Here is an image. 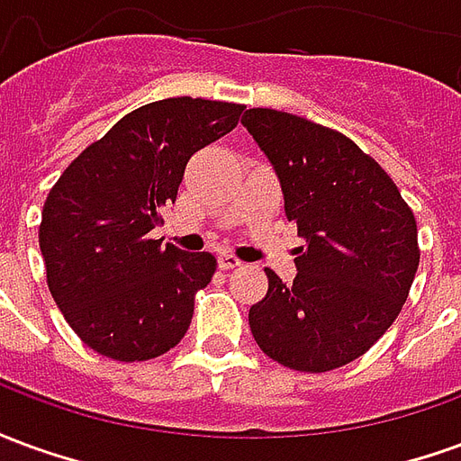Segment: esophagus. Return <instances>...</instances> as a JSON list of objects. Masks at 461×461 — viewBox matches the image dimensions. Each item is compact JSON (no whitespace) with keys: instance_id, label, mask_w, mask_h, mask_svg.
<instances>
[{"instance_id":"esophagus-1","label":"esophagus","mask_w":461,"mask_h":461,"mask_svg":"<svg viewBox=\"0 0 461 461\" xmlns=\"http://www.w3.org/2000/svg\"><path fill=\"white\" fill-rule=\"evenodd\" d=\"M237 267H241V261L237 259L234 254H227V251L220 254V269L230 271V269H237Z\"/></svg>"}]
</instances>
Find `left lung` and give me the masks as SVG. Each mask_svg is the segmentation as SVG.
I'll return each mask as SVG.
<instances>
[{
  "mask_svg": "<svg viewBox=\"0 0 461 461\" xmlns=\"http://www.w3.org/2000/svg\"><path fill=\"white\" fill-rule=\"evenodd\" d=\"M241 125L274 165L286 217L306 240L291 286L264 269L269 291L249 309L251 336L291 370L348 366L407 301L420 267L415 214L343 132L271 108H249Z\"/></svg>",
  "mask_w": 461,
  "mask_h": 461,
  "instance_id": "left-lung-1",
  "label": "left lung"
}]
</instances>
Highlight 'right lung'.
<instances>
[{"mask_svg": "<svg viewBox=\"0 0 461 461\" xmlns=\"http://www.w3.org/2000/svg\"><path fill=\"white\" fill-rule=\"evenodd\" d=\"M244 105L165 98L122 115L59 177L41 212L46 284L68 326L122 363L167 353L190 329L194 294L217 271L210 251L150 240L185 165L237 128Z\"/></svg>", "mask_w": 461, "mask_h": 461, "instance_id": "obj_1", "label": "right lung"}]
</instances>
